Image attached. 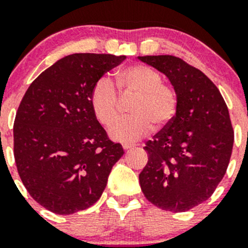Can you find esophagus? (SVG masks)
<instances>
[{"label":"esophagus","instance_id":"obj_1","mask_svg":"<svg viewBox=\"0 0 248 248\" xmlns=\"http://www.w3.org/2000/svg\"><path fill=\"white\" fill-rule=\"evenodd\" d=\"M134 146V144H122V148L124 149V150H128V149H132Z\"/></svg>","mask_w":248,"mask_h":248}]
</instances>
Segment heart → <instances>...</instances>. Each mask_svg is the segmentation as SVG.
Returning a JSON list of instances; mask_svg holds the SVG:
<instances>
[{"instance_id":"1","label":"heart","mask_w":248,"mask_h":248,"mask_svg":"<svg viewBox=\"0 0 248 248\" xmlns=\"http://www.w3.org/2000/svg\"><path fill=\"white\" fill-rule=\"evenodd\" d=\"M116 88L121 95L136 94L129 105L133 115L115 120L120 115V102L115 86L109 78H100L91 92V108L95 119L103 126L112 127L109 133L112 139L132 143L143 138L153 128H162L170 124L178 110V94L174 88L162 83L160 74L143 64H136L117 74Z\"/></svg>"}]
</instances>
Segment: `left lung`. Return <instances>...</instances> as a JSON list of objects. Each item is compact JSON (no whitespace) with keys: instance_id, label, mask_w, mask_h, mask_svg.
I'll list each match as a JSON object with an SVG mask.
<instances>
[{"instance_id":"1","label":"left lung","mask_w":248,"mask_h":248,"mask_svg":"<svg viewBox=\"0 0 248 248\" xmlns=\"http://www.w3.org/2000/svg\"><path fill=\"white\" fill-rule=\"evenodd\" d=\"M138 59L167 76L179 100L172 121L144 146L141 191L156 207L185 212L210 199L227 172L234 144L228 107L215 83L180 58Z\"/></svg>"}]
</instances>
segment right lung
<instances>
[{
    "label": "right lung",
    "instance_id": "1",
    "mask_svg": "<svg viewBox=\"0 0 248 248\" xmlns=\"http://www.w3.org/2000/svg\"><path fill=\"white\" fill-rule=\"evenodd\" d=\"M124 55L75 53L30 85L14 121V158L32 199L57 215L97 202L111 168L124 155L91 108V92Z\"/></svg>",
    "mask_w": 248,
    "mask_h": 248
}]
</instances>
